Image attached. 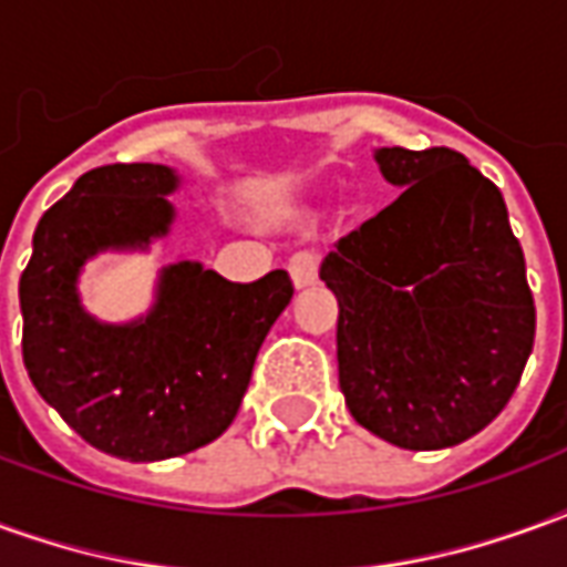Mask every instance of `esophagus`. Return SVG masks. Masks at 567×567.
Instances as JSON below:
<instances>
[{
  "label": "esophagus",
  "instance_id": "1",
  "mask_svg": "<svg viewBox=\"0 0 567 567\" xmlns=\"http://www.w3.org/2000/svg\"><path fill=\"white\" fill-rule=\"evenodd\" d=\"M319 267H321V255L319 251H297L295 258L288 260V272H291V282L297 288H307L319 279Z\"/></svg>",
  "mask_w": 567,
  "mask_h": 567
}]
</instances>
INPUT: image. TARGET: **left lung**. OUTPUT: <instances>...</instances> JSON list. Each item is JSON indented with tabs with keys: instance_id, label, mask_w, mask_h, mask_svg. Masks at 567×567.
Masks as SVG:
<instances>
[{
	"instance_id": "obj_1",
	"label": "left lung",
	"mask_w": 567,
	"mask_h": 567,
	"mask_svg": "<svg viewBox=\"0 0 567 567\" xmlns=\"http://www.w3.org/2000/svg\"><path fill=\"white\" fill-rule=\"evenodd\" d=\"M404 187L321 264L358 425L443 450L498 416L535 346V297L501 190L452 148H380Z\"/></svg>"
}]
</instances>
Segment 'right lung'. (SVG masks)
I'll return each instance as SVG.
<instances>
[{"instance_id":"1","label":"right lung","mask_w":567,"mask_h":567,"mask_svg":"<svg viewBox=\"0 0 567 567\" xmlns=\"http://www.w3.org/2000/svg\"><path fill=\"white\" fill-rule=\"evenodd\" d=\"M178 175L161 163L84 173L44 212L20 276L23 364L35 392L81 440L124 462L185 455L227 431L291 276L227 282L194 260L161 276L133 324H100L79 303V270L103 248H142L173 221Z\"/></svg>"}]
</instances>
